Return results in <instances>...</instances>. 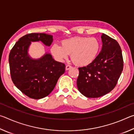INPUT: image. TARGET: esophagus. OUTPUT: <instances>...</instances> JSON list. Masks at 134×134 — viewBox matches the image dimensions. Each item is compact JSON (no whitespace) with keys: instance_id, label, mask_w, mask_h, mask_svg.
I'll return each mask as SVG.
<instances>
[{"instance_id":"34e87169","label":"esophagus","mask_w":134,"mask_h":134,"mask_svg":"<svg viewBox=\"0 0 134 134\" xmlns=\"http://www.w3.org/2000/svg\"><path fill=\"white\" fill-rule=\"evenodd\" d=\"M71 68H72V67L70 65H66V66H65V69H66L67 70H69L70 69H71Z\"/></svg>"}]
</instances>
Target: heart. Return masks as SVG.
Masks as SVG:
<instances>
[{"instance_id":"obj_1","label":"heart","mask_w":134,"mask_h":134,"mask_svg":"<svg viewBox=\"0 0 134 134\" xmlns=\"http://www.w3.org/2000/svg\"><path fill=\"white\" fill-rule=\"evenodd\" d=\"M100 43L95 37H75L63 40L62 46L54 44L51 52L57 60L63 62L71 54L72 63L78 66L91 63L98 54Z\"/></svg>"}]
</instances>
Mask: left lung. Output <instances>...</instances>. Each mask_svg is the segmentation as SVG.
Masks as SVG:
<instances>
[{
    "mask_svg": "<svg viewBox=\"0 0 134 134\" xmlns=\"http://www.w3.org/2000/svg\"><path fill=\"white\" fill-rule=\"evenodd\" d=\"M102 48L87 66L79 67L78 90L84 96L96 98L114 89L122 73L124 61L122 50L116 40L103 34Z\"/></svg>",
    "mask_w": 134,
    "mask_h": 134,
    "instance_id": "1",
    "label": "left lung"
}]
</instances>
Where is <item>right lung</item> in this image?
<instances>
[{
    "label": "right lung",
    "instance_id": "right-lung-1",
    "mask_svg": "<svg viewBox=\"0 0 134 134\" xmlns=\"http://www.w3.org/2000/svg\"><path fill=\"white\" fill-rule=\"evenodd\" d=\"M40 41L50 46L53 37L42 33L28 34L16 42L9 55L13 83L24 94L34 99L48 96L65 70L64 63L56 62L50 54L37 60L29 57L28 49L31 42Z\"/></svg>",
    "mask_w": 134,
    "mask_h": 134
}]
</instances>
